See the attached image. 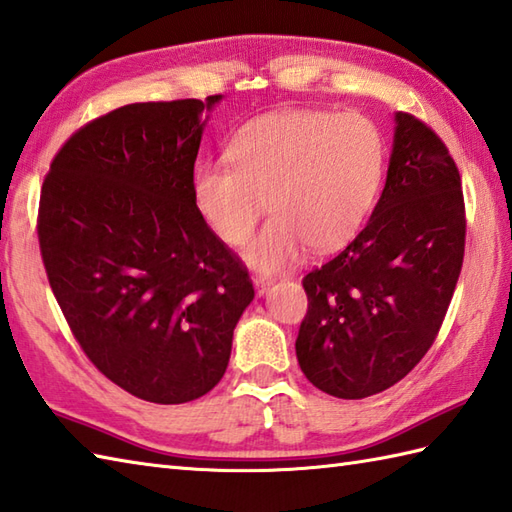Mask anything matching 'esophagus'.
Returning <instances> with one entry per match:
<instances>
[{
    "instance_id": "obj_1",
    "label": "esophagus",
    "mask_w": 512,
    "mask_h": 512,
    "mask_svg": "<svg viewBox=\"0 0 512 512\" xmlns=\"http://www.w3.org/2000/svg\"><path fill=\"white\" fill-rule=\"evenodd\" d=\"M271 285H274V280H265V278H254V287H256V293L258 295H265Z\"/></svg>"
}]
</instances>
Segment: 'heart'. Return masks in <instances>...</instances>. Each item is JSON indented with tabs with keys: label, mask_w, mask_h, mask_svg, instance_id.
Here are the masks:
<instances>
[{
	"label": "heart",
	"mask_w": 512,
	"mask_h": 512,
	"mask_svg": "<svg viewBox=\"0 0 512 512\" xmlns=\"http://www.w3.org/2000/svg\"><path fill=\"white\" fill-rule=\"evenodd\" d=\"M383 168V135L370 118L289 109L247 122L227 144V162L197 164L192 197L232 247L254 232L267 201L274 217L243 260L269 276L289 269L306 245L317 254L348 245L372 212Z\"/></svg>",
	"instance_id": "heart-1"
}]
</instances>
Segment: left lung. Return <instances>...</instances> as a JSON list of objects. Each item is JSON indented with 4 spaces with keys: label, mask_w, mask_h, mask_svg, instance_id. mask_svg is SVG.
I'll use <instances>...</instances> for the list:
<instances>
[{
    "label": "left lung",
    "mask_w": 512,
    "mask_h": 512,
    "mask_svg": "<svg viewBox=\"0 0 512 512\" xmlns=\"http://www.w3.org/2000/svg\"><path fill=\"white\" fill-rule=\"evenodd\" d=\"M460 188L438 135L396 111L388 177L368 225L302 282L309 311L295 355L317 390L366 399L425 357L462 269Z\"/></svg>",
    "instance_id": "obj_1"
}]
</instances>
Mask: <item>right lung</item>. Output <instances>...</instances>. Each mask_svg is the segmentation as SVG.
<instances>
[{
  "label": "right lung",
  "instance_id": "1",
  "mask_svg": "<svg viewBox=\"0 0 512 512\" xmlns=\"http://www.w3.org/2000/svg\"><path fill=\"white\" fill-rule=\"evenodd\" d=\"M221 100L124 105L74 133L43 181L39 243L54 298L94 366L151 403L208 394L254 300L192 197Z\"/></svg>",
  "mask_w": 512,
  "mask_h": 512
}]
</instances>
